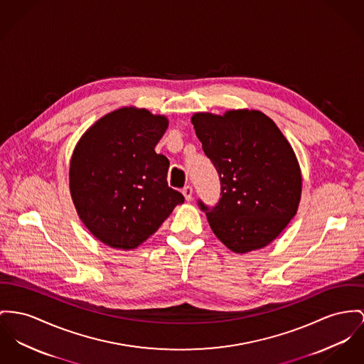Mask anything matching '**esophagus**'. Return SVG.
Segmentation results:
<instances>
[{
  "label": "esophagus",
  "mask_w": 364,
  "mask_h": 364,
  "mask_svg": "<svg viewBox=\"0 0 364 364\" xmlns=\"http://www.w3.org/2000/svg\"><path fill=\"white\" fill-rule=\"evenodd\" d=\"M182 193L185 196V198L188 200V201H191L192 198H193V188L192 186H185L183 189H182Z\"/></svg>",
  "instance_id": "34e87169"
}]
</instances>
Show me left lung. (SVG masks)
<instances>
[{"mask_svg": "<svg viewBox=\"0 0 364 364\" xmlns=\"http://www.w3.org/2000/svg\"><path fill=\"white\" fill-rule=\"evenodd\" d=\"M220 181L214 207L197 204L228 248L258 250L274 240L296 214L302 178L294 150L276 124L258 110L192 117Z\"/></svg>", "mask_w": 364, "mask_h": 364, "instance_id": "left-lung-1", "label": "left lung"}]
</instances>
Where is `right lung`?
I'll list each match as a JSON object with an SVG mask.
<instances>
[{
  "label": "right lung",
  "mask_w": 364,
  "mask_h": 364,
  "mask_svg": "<svg viewBox=\"0 0 364 364\" xmlns=\"http://www.w3.org/2000/svg\"><path fill=\"white\" fill-rule=\"evenodd\" d=\"M167 125L164 116L124 107L95 122L75 146L70 192L80 218L100 242L135 248L185 201L168 186V159L154 151Z\"/></svg>",
  "instance_id": "right-lung-1"
}]
</instances>
